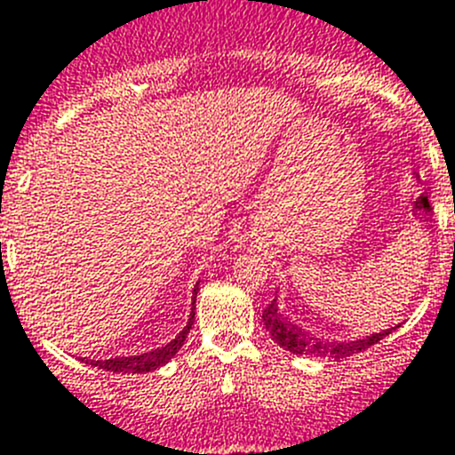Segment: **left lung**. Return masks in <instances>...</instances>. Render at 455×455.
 I'll return each mask as SVG.
<instances>
[{"label": "left lung", "mask_w": 455, "mask_h": 455, "mask_svg": "<svg viewBox=\"0 0 455 455\" xmlns=\"http://www.w3.org/2000/svg\"><path fill=\"white\" fill-rule=\"evenodd\" d=\"M264 325H267V331L271 332L273 339L284 348V351L293 353V355H312V357H331V360H341V357H351L355 353L364 351V348L373 347L378 341L387 337L394 328H387L383 332H373V335L364 337V339H355V341H321V339H312L309 335H305L300 328L291 323V321L284 319L280 315V309H277V299L271 300L267 309H264L262 315Z\"/></svg>", "instance_id": "1"}]
</instances>
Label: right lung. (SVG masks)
Listing matches in <instances>:
<instances>
[{
	"label": "right lung",
	"instance_id": "add662e5",
	"mask_svg": "<svg viewBox=\"0 0 455 455\" xmlns=\"http://www.w3.org/2000/svg\"><path fill=\"white\" fill-rule=\"evenodd\" d=\"M198 284L193 287V307H191V315H188L187 325H184V331L180 332L175 339H171L168 344L164 347L155 348L150 353H140V355H127V357H111V360H84L86 364L91 367H100V369H107V371H114V373H148V371H155V369L164 367L166 363H171L175 353L182 348L184 339H187L188 331H191L193 325V316H196V296H198Z\"/></svg>",
	"mask_w": 455,
	"mask_h": 455
}]
</instances>
